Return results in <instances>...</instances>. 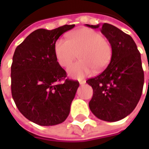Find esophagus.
<instances>
[{
  "mask_svg": "<svg viewBox=\"0 0 149 149\" xmlns=\"http://www.w3.org/2000/svg\"><path fill=\"white\" fill-rule=\"evenodd\" d=\"M86 84V81H85V80H80V81H79V84H80V85H83V84Z\"/></svg>",
  "mask_w": 149,
  "mask_h": 149,
  "instance_id": "obj_1",
  "label": "esophagus"
}]
</instances>
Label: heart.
<instances>
[{"label":"heart","mask_w":149,"mask_h":149,"mask_svg":"<svg viewBox=\"0 0 149 149\" xmlns=\"http://www.w3.org/2000/svg\"><path fill=\"white\" fill-rule=\"evenodd\" d=\"M69 40L59 38L55 44V55L59 65L67 67L77 57L80 60L68 68L67 72L73 79H81L104 70L109 65L113 50L109 41L101 34L88 28L70 32Z\"/></svg>","instance_id":"b5f03b06"}]
</instances>
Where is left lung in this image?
I'll use <instances>...</instances> for the list:
<instances>
[{"label":"left lung","instance_id":"obj_1","mask_svg":"<svg viewBox=\"0 0 149 149\" xmlns=\"http://www.w3.org/2000/svg\"><path fill=\"white\" fill-rule=\"evenodd\" d=\"M86 25L100 28L113 50L107 67L97 77L86 80L93 91L89 107L100 120L118 121L134 111L142 93L141 54L133 38L117 27L107 23Z\"/></svg>","mask_w":149,"mask_h":149}]
</instances>
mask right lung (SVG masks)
Masks as SVG:
<instances>
[{
    "mask_svg": "<svg viewBox=\"0 0 149 149\" xmlns=\"http://www.w3.org/2000/svg\"><path fill=\"white\" fill-rule=\"evenodd\" d=\"M65 24L31 32L15 51L10 68L11 94L16 106L30 121L52 126L67 118L79 82L65 79L66 72L55 55L61 35L74 28Z\"/></svg>",
    "mask_w": 149,
    "mask_h": 149,
    "instance_id": "right-lung-1",
    "label": "right lung"
}]
</instances>
